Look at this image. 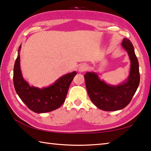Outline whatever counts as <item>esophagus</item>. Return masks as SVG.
<instances>
[{
	"mask_svg": "<svg viewBox=\"0 0 151 151\" xmlns=\"http://www.w3.org/2000/svg\"><path fill=\"white\" fill-rule=\"evenodd\" d=\"M88 69V66L85 65V64H83V65H81L78 68V71L79 72H85L86 70Z\"/></svg>",
	"mask_w": 151,
	"mask_h": 151,
	"instance_id": "esophagus-1",
	"label": "esophagus"
}]
</instances>
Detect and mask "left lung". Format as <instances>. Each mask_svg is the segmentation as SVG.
<instances>
[{"instance_id":"1","label":"left lung","mask_w":151,"mask_h":151,"mask_svg":"<svg viewBox=\"0 0 151 151\" xmlns=\"http://www.w3.org/2000/svg\"><path fill=\"white\" fill-rule=\"evenodd\" d=\"M122 47L131 59V69L127 81L116 86L107 85L94 72L86 73L85 77L86 90L91 101L104 111H114L124 109L131 102L140 83L139 62L133 45L130 40H122Z\"/></svg>"}]
</instances>
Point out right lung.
<instances>
[{
	"mask_svg": "<svg viewBox=\"0 0 151 151\" xmlns=\"http://www.w3.org/2000/svg\"><path fill=\"white\" fill-rule=\"evenodd\" d=\"M20 48L21 46L18 50L13 73V83L17 94L28 108L37 113H44L58 109L65 101L68 88L76 72L74 71L61 76L48 87L39 88L30 86L24 80L20 70Z\"/></svg>",
	"mask_w": 151,
	"mask_h": 151,
	"instance_id": "right-lung-1",
	"label": "right lung"
}]
</instances>
